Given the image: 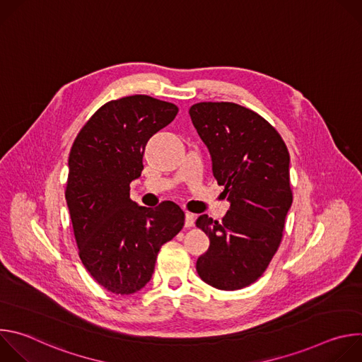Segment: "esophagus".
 I'll list each match as a JSON object with an SVG mask.
<instances>
[{"instance_id":"obj_1","label":"esophagus","mask_w":362,"mask_h":362,"mask_svg":"<svg viewBox=\"0 0 362 362\" xmlns=\"http://www.w3.org/2000/svg\"><path fill=\"white\" fill-rule=\"evenodd\" d=\"M194 225V215L190 212L185 214V226L186 228H192Z\"/></svg>"}]
</instances>
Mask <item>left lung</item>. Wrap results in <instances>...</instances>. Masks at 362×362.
Instances as JSON below:
<instances>
[{
	"label": "left lung",
	"mask_w": 362,
	"mask_h": 362,
	"mask_svg": "<svg viewBox=\"0 0 362 362\" xmlns=\"http://www.w3.org/2000/svg\"><path fill=\"white\" fill-rule=\"evenodd\" d=\"M189 115L230 202L222 222L197 218L211 245L196 271L214 288L242 289L262 276L281 245L292 204L289 151L274 126L236 103H196Z\"/></svg>",
	"instance_id": "left-lung-1"
}]
</instances>
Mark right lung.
Listing matches in <instances>:
<instances>
[{"label": "right lung", "mask_w": 362, "mask_h": 362, "mask_svg": "<svg viewBox=\"0 0 362 362\" xmlns=\"http://www.w3.org/2000/svg\"><path fill=\"white\" fill-rule=\"evenodd\" d=\"M173 103L144 94L101 106L77 134L69 156L66 200L78 256L98 285L117 295L140 291L158 253L185 225L170 200L144 208L130 199L148 139L173 122Z\"/></svg>", "instance_id": "obj_1"}]
</instances>
